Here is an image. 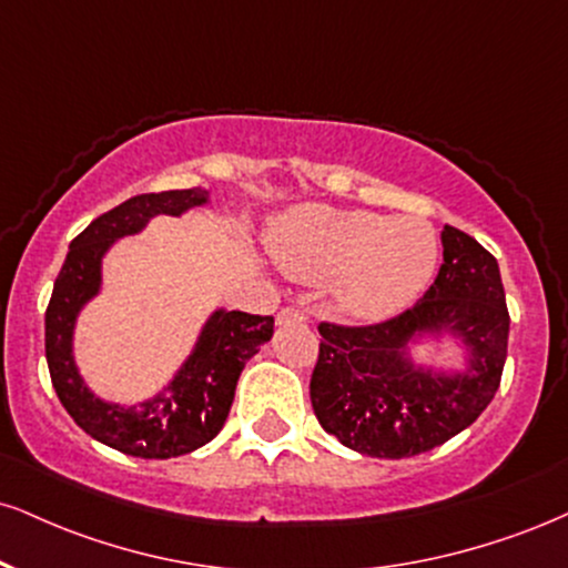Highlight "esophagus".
I'll list each match as a JSON object with an SVG mask.
<instances>
[{
	"label": "esophagus",
	"instance_id": "obj_1",
	"mask_svg": "<svg viewBox=\"0 0 568 568\" xmlns=\"http://www.w3.org/2000/svg\"><path fill=\"white\" fill-rule=\"evenodd\" d=\"M304 320V312L293 310V306H285V310L277 312V325H302Z\"/></svg>",
	"mask_w": 568,
	"mask_h": 568
}]
</instances>
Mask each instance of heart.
Instances as JSON below:
<instances>
[{"label": "heart", "instance_id": "b5f03b06", "mask_svg": "<svg viewBox=\"0 0 568 568\" xmlns=\"http://www.w3.org/2000/svg\"><path fill=\"white\" fill-rule=\"evenodd\" d=\"M270 251L285 275L333 280L341 310L386 320L423 296L439 262V237L423 216L304 206L280 219Z\"/></svg>", "mask_w": 568, "mask_h": 568}]
</instances>
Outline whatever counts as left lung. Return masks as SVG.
<instances>
[{"label":"left lung","instance_id":"left-lung-1","mask_svg":"<svg viewBox=\"0 0 568 568\" xmlns=\"http://www.w3.org/2000/svg\"><path fill=\"white\" fill-rule=\"evenodd\" d=\"M444 262L413 310L378 325L320 323L310 381L314 415L344 447L371 457H413L439 447L495 399L508 357L510 317L497 258L457 227L442 230ZM455 337L463 372H434L408 354L423 337Z\"/></svg>","mask_w":568,"mask_h":568}]
</instances>
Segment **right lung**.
Instances as JSON below:
<instances>
[{"label":"right lung","mask_w":568,"mask_h":568,"mask_svg":"<svg viewBox=\"0 0 568 568\" xmlns=\"http://www.w3.org/2000/svg\"><path fill=\"white\" fill-rule=\"evenodd\" d=\"M209 190H166L134 195L94 219L68 245L44 314V349L50 378L77 426L108 447L134 457H180L209 444L227 420L245 362L272 338L275 320L262 314L216 310L201 327L190 357L153 399L115 405L100 399L81 378L73 357L79 312L100 293L102 256L119 237L136 235L153 216H182L206 206Z\"/></svg>","instance_id":"obj_1"}]
</instances>
